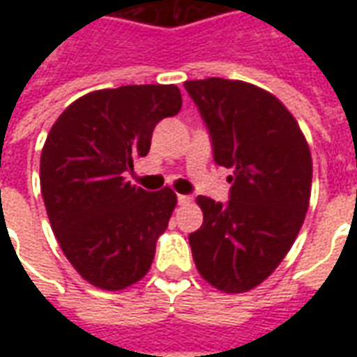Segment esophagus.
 <instances>
[{
  "label": "esophagus",
  "mask_w": 357,
  "mask_h": 357,
  "mask_svg": "<svg viewBox=\"0 0 357 357\" xmlns=\"http://www.w3.org/2000/svg\"><path fill=\"white\" fill-rule=\"evenodd\" d=\"M178 202L183 206V204H189L191 202V197L189 195H178Z\"/></svg>",
  "instance_id": "esophagus-1"
}]
</instances>
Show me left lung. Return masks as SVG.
<instances>
[{
    "label": "left lung",
    "instance_id": "1",
    "mask_svg": "<svg viewBox=\"0 0 357 357\" xmlns=\"http://www.w3.org/2000/svg\"><path fill=\"white\" fill-rule=\"evenodd\" d=\"M206 124L214 162L231 168L229 201L197 197L204 222L189 235L195 266L224 292L255 289L281 264L304 224L312 155L277 97L224 78L183 84Z\"/></svg>",
    "mask_w": 357,
    "mask_h": 357
}]
</instances>
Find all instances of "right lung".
Masks as SVG:
<instances>
[{
  "label": "right lung",
  "mask_w": 357,
  "mask_h": 357,
  "mask_svg": "<svg viewBox=\"0 0 357 357\" xmlns=\"http://www.w3.org/2000/svg\"><path fill=\"white\" fill-rule=\"evenodd\" d=\"M181 110L176 86H122L84 95L51 128L40 183L51 227L86 281L120 291L137 283L168 227L176 193L132 185L133 158L151 149L153 130Z\"/></svg>",
  "instance_id": "1"
}]
</instances>
